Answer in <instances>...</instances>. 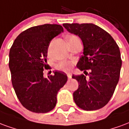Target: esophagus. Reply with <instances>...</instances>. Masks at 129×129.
Here are the masks:
<instances>
[{
    "label": "esophagus",
    "instance_id": "obj_1",
    "mask_svg": "<svg viewBox=\"0 0 129 129\" xmlns=\"http://www.w3.org/2000/svg\"><path fill=\"white\" fill-rule=\"evenodd\" d=\"M67 77H68L69 79H71V77H72V74H70V73H69V74H67Z\"/></svg>",
    "mask_w": 129,
    "mask_h": 129
}]
</instances>
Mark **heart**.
Instances as JSON below:
<instances>
[{
  "instance_id": "obj_1",
  "label": "heart",
  "mask_w": 129,
  "mask_h": 129,
  "mask_svg": "<svg viewBox=\"0 0 129 129\" xmlns=\"http://www.w3.org/2000/svg\"><path fill=\"white\" fill-rule=\"evenodd\" d=\"M78 39H79L78 37L75 36V35H69L68 36H67V40H68L69 43H72L73 41L78 40ZM49 52H50V49H49ZM73 66H74V62H71V61H65V62H61L58 65V69L60 70H61V71L67 72V71L71 70L72 67H73Z\"/></svg>"
}]
</instances>
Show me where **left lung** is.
Masks as SVG:
<instances>
[{"label": "left lung", "instance_id": "8db88e82", "mask_svg": "<svg viewBox=\"0 0 129 129\" xmlns=\"http://www.w3.org/2000/svg\"><path fill=\"white\" fill-rule=\"evenodd\" d=\"M63 26L82 41L83 55L76 66L89 76L86 79L84 75L72 76L78 82L73 93L74 102L85 111L100 109L109 102L119 81L122 67L119 47L109 33L94 24L65 23Z\"/></svg>", "mask_w": 129, "mask_h": 129}]
</instances>
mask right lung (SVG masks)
<instances>
[{
    "mask_svg": "<svg viewBox=\"0 0 129 129\" xmlns=\"http://www.w3.org/2000/svg\"><path fill=\"white\" fill-rule=\"evenodd\" d=\"M59 25L45 24L30 27L16 38L9 51V67L18 98L27 110L45 113L54 109L59 90L67 81L65 73L53 71L43 76L48 47L53 38L63 32Z\"/></svg>",
    "mask_w": 129,
    "mask_h": 129,
    "instance_id": "add662e5",
    "label": "right lung"
}]
</instances>
